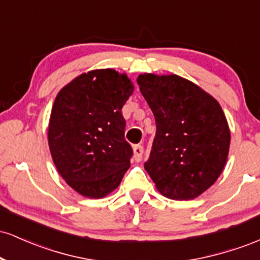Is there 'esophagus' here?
I'll use <instances>...</instances> for the list:
<instances>
[{
	"mask_svg": "<svg viewBox=\"0 0 260 260\" xmlns=\"http://www.w3.org/2000/svg\"><path fill=\"white\" fill-rule=\"evenodd\" d=\"M133 151H134V160L136 161L142 160L143 153H144V148H143V145H140V144L134 145Z\"/></svg>",
	"mask_w": 260,
	"mask_h": 260,
	"instance_id": "esophagus-1",
	"label": "esophagus"
}]
</instances>
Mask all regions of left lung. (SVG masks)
<instances>
[{"label": "left lung", "mask_w": 260, "mask_h": 260, "mask_svg": "<svg viewBox=\"0 0 260 260\" xmlns=\"http://www.w3.org/2000/svg\"><path fill=\"white\" fill-rule=\"evenodd\" d=\"M137 82L156 123L145 170L161 194L196 198L215 183L228 160L230 129L221 106L176 74H140Z\"/></svg>", "instance_id": "obj_1"}]
</instances>
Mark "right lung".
Returning <instances> with one entry per match:
<instances>
[{
    "label": "right lung",
    "instance_id": "obj_1",
    "mask_svg": "<svg viewBox=\"0 0 260 260\" xmlns=\"http://www.w3.org/2000/svg\"><path fill=\"white\" fill-rule=\"evenodd\" d=\"M133 85L126 74L98 70L77 77L53 103L49 147L59 175L79 194L101 198L121 183L133 149L122 116Z\"/></svg>",
    "mask_w": 260,
    "mask_h": 260
}]
</instances>
